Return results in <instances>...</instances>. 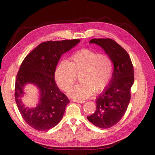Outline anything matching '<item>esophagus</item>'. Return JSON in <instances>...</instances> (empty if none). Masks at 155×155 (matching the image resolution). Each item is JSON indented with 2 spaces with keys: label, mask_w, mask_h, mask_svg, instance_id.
I'll return each mask as SVG.
<instances>
[{
  "label": "esophagus",
  "mask_w": 155,
  "mask_h": 155,
  "mask_svg": "<svg viewBox=\"0 0 155 155\" xmlns=\"http://www.w3.org/2000/svg\"><path fill=\"white\" fill-rule=\"evenodd\" d=\"M74 102H75V103H84V101H77V100H73Z\"/></svg>",
  "instance_id": "obj_1"
}]
</instances>
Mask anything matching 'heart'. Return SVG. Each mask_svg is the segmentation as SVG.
I'll use <instances>...</instances> for the list:
<instances>
[{
  "instance_id": "obj_1",
  "label": "heart",
  "mask_w": 155,
  "mask_h": 155,
  "mask_svg": "<svg viewBox=\"0 0 155 155\" xmlns=\"http://www.w3.org/2000/svg\"><path fill=\"white\" fill-rule=\"evenodd\" d=\"M114 64L108 54L84 48L76 52L70 62L61 61L54 71L56 83L66 91L79 76L80 84L71 87L67 92L69 97L82 100L89 97L94 92L98 93L106 88L112 79Z\"/></svg>"
}]
</instances>
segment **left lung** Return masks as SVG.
I'll use <instances>...</instances> for the list:
<instances>
[{
  "instance_id": "1",
  "label": "left lung",
  "mask_w": 155,
  "mask_h": 155,
  "mask_svg": "<svg viewBox=\"0 0 155 155\" xmlns=\"http://www.w3.org/2000/svg\"><path fill=\"white\" fill-rule=\"evenodd\" d=\"M89 42L103 48L114 64L110 83L97 97L96 110L87 117L96 127L108 128L119 122L127 109L134 83L133 65L127 52L114 40L93 38Z\"/></svg>"
}]
</instances>
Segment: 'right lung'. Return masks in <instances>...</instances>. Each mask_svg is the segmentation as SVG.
Wrapping results in <instances>:
<instances>
[{"label": "right lung", "instance_id": "1", "mask_svg": "<svg viewBox=\"0 0 155 155\" xmlns=\"http://www.w3.org/2000/svg\"><path fill=\"white\" fill-rule=\"evenodd\" d=\"M79 42V39L44 42L22 61L16 78L15 101L23 119L35 129L48 130L63 117L70 101L56 84L54 71L61 56ZM28 83L36 85L40 92V100L35 108L25 107L21 103L23 88Z\"/></svg>", "mask_w": 155, "mask_h": 155}]
</instances>
